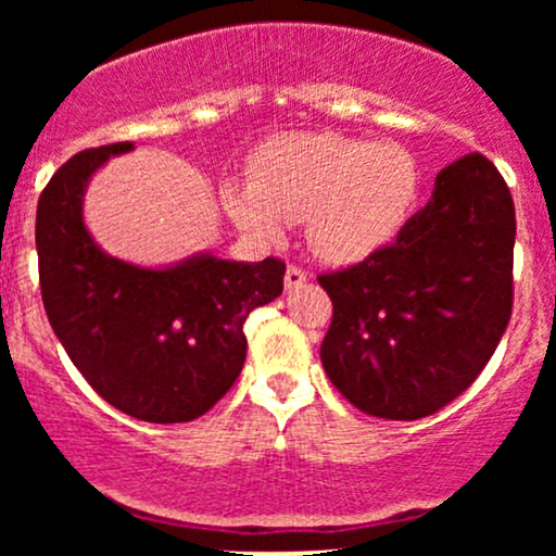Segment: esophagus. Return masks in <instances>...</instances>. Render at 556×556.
<instances>
[{
    "instance_id": "esophagus-1",
    "label": "esophagus",
    "mask_w": 556,
    "mask_h": 556,
    "mask_svg": "<svg viewBox=\"0 0 556 556\" xmlns=\"http://www.w3.org/2000/svg\"><path fill=\"white\" fill-rule=\"evenodd\" d=\"M305 282H308V274H305L303 269H298V266H287L285 271V290H298V287H303Z\"/></svg>"
}]
</instances>
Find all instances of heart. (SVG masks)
I'll use <instances>...</instances> for the list:
<instances>
[{
	"label": "heart",
	"mask_w": 556,
	"mask_h": 556,
	"mask_svg": "<svg viewBox=\"0 0 556 556\" xmlns=\"http://www.w3.org/2000/svg\"><path fill=\"white\" fill-rule=\"evenodd\" d=\"M418 193L420 164L402 143L303 130L264 140L248 182H225L219 198L248 238L277 242L303 219L318 258L355 264L397 238Z\"/></svg>",
	"instance_id": "obj_1"
}]
</instances>
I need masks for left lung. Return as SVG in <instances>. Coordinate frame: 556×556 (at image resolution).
I'll list each match as a JSON object with an SVG mask.
<instances>
[{
	"mask_svg": "<svg viewBox=\"0 0 556 556\" xmlns=\"http://www.w3.org/2000/svg\"><path fill=\"white\" fill-rule=\"evenodd\" d=\"M513 248L515 203L494 164L468 154L444 167L392 245L318 277L334 305L321 342L331 384L387 420L455 400L509 324Z\"/></svg>",
	"mask_w": 556,
	"mask_h": 556,
	"instance_id": "8db88e82",
	"label": "left lung"
}]
</instances>
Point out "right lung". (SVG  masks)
I'll list each match as a JSON object with an SVG mask.
<instances>
[{"label":"right lung","mask_w":556,"mask_h":556,"mask_svg":"<svg viewBox=\"0 0 556 556\" xmlns=\"http://www.w3.org/2000/svg\"><path fill=\"white\" fill-rule=\"evenodd\" d=\"M136 143L80 151L56 169L36 212L41 298L56 340L110 405L149 424H185L235 384L245 318L282 295L277 258L212 251L164 266L110 256L83 219L91 177Z\"/></svg>","instance_id":"1"}]
</instances>
